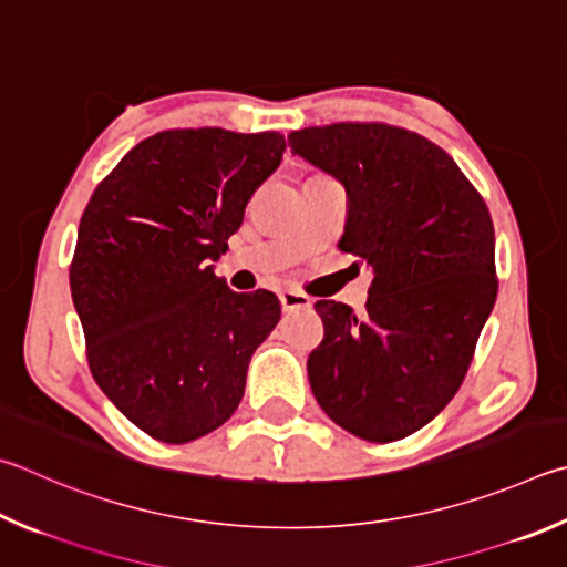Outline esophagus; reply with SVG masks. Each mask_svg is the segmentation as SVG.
<instances>
[{
    "label": "esophagus",
    "mask_w": 567,
    "mask_h": 567,
    "mask_svg": "<svg viewBox=\"0 0 567 567\" xmlns=\"http://www.w3.org/2000/svg\"><path fill=\"white\" fill-rule=\"evenodd\" d=\"M280 305H282L285 312L307 310V307H312V297L305 295V292H297V290H282L280 292Z\"/></svg>",
    "instance_id": "obj_1"
}]
</instances>
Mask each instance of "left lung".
I'll use <instances>...</instances> for the list:
<instances>
[{
	"mask_svg": "<svg viewBox=\"0 0 567 567\" xmlns=\"http://www.w3.org/2000/svg\"><path fill=\"white\" fill-rule=\"evenodd\" d=\"M290 148L347 190L339 250L372 267L364 315L319 300L324 339L307 359L324 414L386 444L426 426L458 391L496 305L486 200L436 143L386 123L292 131Z\"/></svg>",
	"mask_w": 567,
	"mask_h": 567,
	"instance_id": "obj_1",
	"label": "left lung"
}]
</instances>
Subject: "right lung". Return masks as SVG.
Instances as JSON below:
<instances>
[{"label": "right lung", "mask_w": 567, "mask_h": 567, "mask_svg": "<svg viewBox=\"0 0 567 567\" xmlns=\"http://www.w3.org/2000/svg\"><path fill=\"white\" fill-rule=\"evenodd\" d=\"M285 153L275 131H161L131 148L81 215L69 282L89 369L131 424L163 444L238 409L272 292H233L213 265Z\"/></svg>", "instance_id": "1"}]
</instances>
